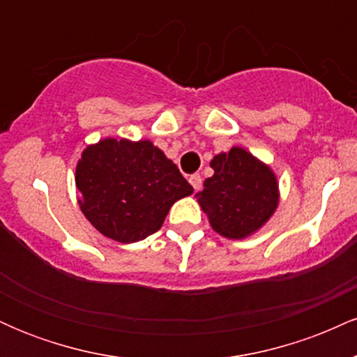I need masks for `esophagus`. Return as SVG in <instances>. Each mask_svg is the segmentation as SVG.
<instances>
[{"instance_id":"1","label":"esophagus","mask_w":357,"mask_h":357,"mask_svg":"<svg viewBox=\"0 0 357 357\" xmlns=\"http://www.w3.org/2000/svg\"><path fill=\"white\" fill-rule=\"evenodd\" d=\"M190 183H191V186L195 188V191L202 190L203 179H202V176H199V174H191L190 176Z\"/></svg>"}]
</instances>
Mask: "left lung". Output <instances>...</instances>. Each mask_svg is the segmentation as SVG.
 Listing matches in <instances>:
<instances>
[{
	"mask_svg": "<svg viewBox=\"0 0 357 357\" xmlns=\"http://www.w3.org/2000/svg\"><path fill=\"white\" fill-rule=\"evenodd\" d=\"M211 178L196 192L211 228L230 240H243L260 230L278 206L277 176L247 149L233 146L211 159Z\"/></svg>",
	"mask_w": 357,
	"mask_h": 357,
	"instance_id": "left-lung-1",
	"label": "left lung"
}]
</instances>
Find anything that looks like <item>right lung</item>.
Masks as SVG:
<instances>
[{
  "label": "right lung",
  "instance_id": "obj_1",
  "mask_svg": "<svg viewBox=\"0 0 357 357\" xmlns=\"http://www.w3.org/2000/svg\"><path fill=\"white\" fill-rule=\"evenodd\" d=\"M79 206L102 235L134 243L162 227L169 208L192 192L178 166L153 142L105 137L75 167Z\"/></svg>",
  "mask_w": 357,
  "mask_h": 357
}]
</instances>
